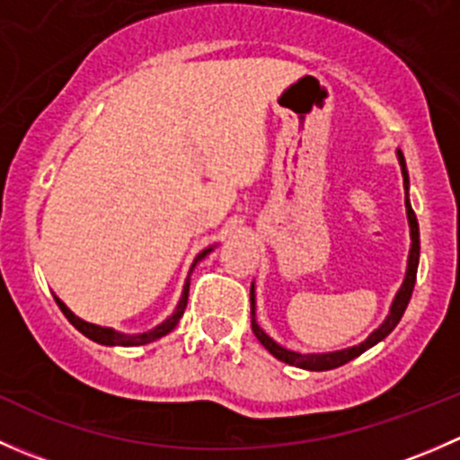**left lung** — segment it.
<instances>
[{
    "label": "left lung",
    "instance_id": "1",
    "mask_svg": "<svg viewBox=\"0 0 460 460\" xmlns=\"http://www.w3.org/2000/svg\"><path fill=\"white\" fill-rule=\"evenodd\" d=\"M398 162H401V171H402V187H405V208H407V220H410V235H411V249H410V258H407V273L405 280H402L401 289H398L396 298H394L392 309H389V316L385 318V323L376 329L374 333H369V338L365 342L356 347H347V349L341 351H329V354H298V351L285 349V347L278 345L273 338H269L267 333L260 329V324L256 323V296H253V285H252V329L256 333V338L262 342L264 349L269 354L276 356L278 360L287 365H294V367L300 369H309V372H327V369H336L341 365L349 363L354 360L356 356H360L363 351H367L369 347H374L376 342H380L383 338H387L389 333L394 332L398 323H401L402 314H405L407 305H410L411 291H414V282H416V271H419V256H420V238H419V220H416V213L411 208L410 198H407V189H410V175H407V166H405V157L402 153L398 151Z\"/></svg>",
    "mask_w": 460,
    "mask_h": 460
}]
</instances>
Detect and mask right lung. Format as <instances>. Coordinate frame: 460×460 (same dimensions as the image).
<instances>
[{
	"label": "right lung",
	"mask_w": 460,
	"mask_h": 460,
	"mask_svg": "<svg viewBox=\"0 0 460 460\" xmlns=\"http://www.w3.org/2000/svg\"><path fill=\"white\" fill-rule=\"evenodd\" d=\"M211 252H213V247L204 249V252L200 253V256H198L196 260H193L191 271H193V267H196V264L200 262V260H202L204 256H207V253H211ZM191 271H189L187 282H184L182 298H180L178 307H175V312H173V316H169V318L164 320V323L157 324V327H153L151 332H144V333H119V332H115V329H111V327H100V324H91V323H86V320L77 318L75 314H73L71 309H68L66 305H64L62 300H59V298H58V305H59V309H62L64 316L68 318V323H71L73 327L77 329V332H82V333H84L86 338H91V341L100 342V345H109V347H115V345H119V347H137V345H146V342H153V341H157V338L166 336V333H169V332H173L175 324L180 323V318H182L184 309H187V300H189V282H191Z\"/></svg>",
	"instance_id": "right-lung-1"
}]
</instances>
